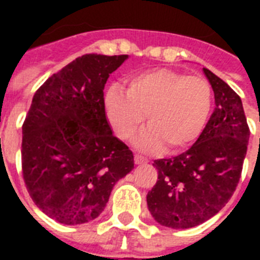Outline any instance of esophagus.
Instances as JSON below:
<instances>
[{
	"label": "esophagus",
	"instance_id": "obj_1",
	"mask_svg": "<svg viewBox=\"0 0 260 260\" xmlns=\"http://www.w3.org/2000/svg\"><path fill=\"white\" fill-rule=\"evenodd\" d=\"M147 162H148V159L144 158L143 155H139V154L135 155V163H136V165H142V163H147Z\"/></svg>",
	"mask_w": 260,
	"mask_h": 260
}]
</instances>
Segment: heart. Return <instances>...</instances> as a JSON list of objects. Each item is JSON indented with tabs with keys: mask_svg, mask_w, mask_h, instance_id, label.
I'll use <instances>...</instances> for the list:
<instances>
[{
	"mask_svg": "<svg viewBox=\"0 0 260 260\" xmlns=\"http://www.w3.org/2000/svg\"><path fill=\"white\" fill-rule=\"evenodd\" d=\"M212 102L213 91L205 78L170 69L136 75L126 93L112 86L105 94L106 114L122 140L134 138L147 114L150 125L136 142L147 151L166 146L175 152L193 144L205 128Z\"/></svg>",
	"mask_w": 260,
	"mask_h": 260,
	"instance_id": "b5f03b06",
	"label": "heart"
}]
</instances>
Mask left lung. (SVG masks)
<instances>
[{
  "instance_id": "left-lung-1",
  "label": "left lung",
  "mask_w": 260,
  "mask_h": 260,
  "mask_svg": "<svg viewBox=\"0 0 260 260\" xmlns=\"http://www.w3.org/2000/svg\"><path fill=\"white\" fill-rule=\"evenodd\" d=\"M204 73L214 93L213 113L189 150L154 160L158 181L147 194L152 217L175 230L200 225L225 206L242 175L250 139L240 97L212 71Z\"/></svg>"
}]
</instances>
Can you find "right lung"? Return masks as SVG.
<instances>
[{
    "label": "right lung",
    "mask_w": 260,
    "mask_h": 260,
    "mask_svg": "<svg viewBox=\"0 0 260 260\" xmlns=\"http://www.w3.org/2000/svg\"><path fill=\"white\" fill-rule=\"evenodd\" d=\"M128 55L79 56L36 90L22 124L21 165L39 209L66 225L97 218L134 154L110 129L104 87Z\"/></svg>",
    "instance_id": "1"
}]
</instances>
